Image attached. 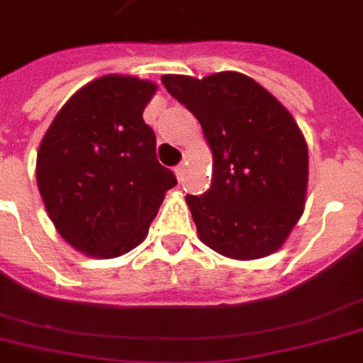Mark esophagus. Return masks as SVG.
<instances>
[{
    "instance_id": "obj_1",
    "label": "esophagus",
    "mask_w": 363,
    "mask_h": 363,
    "mask_svg": "<svg viewBox=\"0 0 363 363\" xmlns=\"http://www.w3.org/2000/svg\"><path fill=\"white\" fill-rule=\"evenodd\" d=\"M175 175H177V179H179V181H184V177H186V165H184V164L177 165Z\"/></svg>"
}]
</instances>
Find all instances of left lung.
<instances>
[{"mask_svg":"<svg viewBox=\"0 0 363 363\" xmlns=\"http://www.w3.org/2000/svg\"><path fill=\"white\" fill-rule=\"evenodd\" d=\"M165 90L201 124L213 152V181L186 196L199 239L233 259L269 256L303 215L307 143L294 116L250 77L164 75Z\"/></svg>","mask_w":363,"mask_h":363,"instance_id":"obj_1","label":"left lung"}]
</instances>
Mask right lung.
Segmentation results:
<instances>
[{"label": "right lung", "instance_id": "add662e5", "mask_svg": "<svg viewBox=\"0 0 363 363\" xmlns=\"http://www.w3.org/2000/svg\"><path fill=\"white\" fill-rule=\"evenodd\" d=\"M156 88L137 77H99L67 99L39 145L45 209L60 235L86 256L116 258L135 248L177 184L143 121Z\"/></svg>", "mask_w": 363, "mask_h": 363}]
</instances>
